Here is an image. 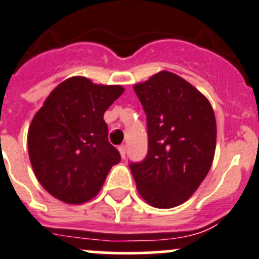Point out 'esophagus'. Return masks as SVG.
<instances>
[{
  "label": "esophagus",
  "mask_w": 259,
  "mask_h": 259,
  "mask_svg": "<svg viewBox=\"0 0 259 259\" xmlns=\"http://www.w3.org/2000/svg\"><path fill=\"white\" fill-rule=\"evenodd\" d=\"M118 152H120V154H121V158H125V154H126V146H120L118 147Z\"/></svg>",
  "instance_id": "esophagus-1"
}]
</instances>
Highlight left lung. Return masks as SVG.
I'll list each match as a JSON object with an SVG mask.
<instances>
[{
    "label": "left lung",
    "mask_w": 259,
    "mask_h": 259,
    "mask_svg": "<svg viewBox=\"0 0 259 259\" xmlns=\"http://www.w3.org/2000/svg\"><path fill=\"white\" fill-rule=\"evenodd\" d=\"M134 91L147 116L148 153L130 162L137 189L157 208L184 203L211 168L216 149V118L211 103L192 84L159 71Z\"/></svg>",
    "instance_id": "1"
}]
</instances>
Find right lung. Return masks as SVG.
Listing matches in <instances>:
<instances>
[{"instance_id":"obj_1","label":"right lung","mask_w":259,"mask_h":259,"mask_svg":"<svg viewBox=\"0 0 259 259\" xmlns=\"http://www.w3.org/2000/svg\"><path fill=\"white\" fill-rule=\"evenodd\" d=\"M124 93L83 76L66 79L51 92L28 132L35 176L57 199L80 204L96 197L121 156L108 142L106 110Z\"/></svg>"}]
</instances>
